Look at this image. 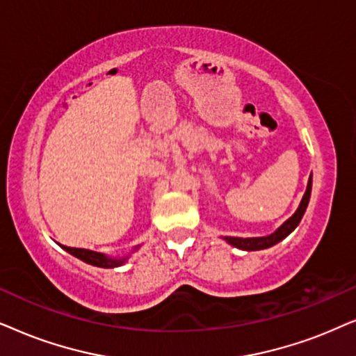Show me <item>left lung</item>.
Segmentation results:
<instances>
[{
  "label": "left lung",
  "mask_w": 356,
  "mask_h": 356,
  "mask_svg": "<svg viewBox=\"0 0 356 356\" xmlns=\"http://www.w3.org/2000/svg\"><path fill=\"white\" fill-rule=\"evenodd\" d=\"M311 188H312V174L307 181V187L305 195H302V200L298 207V210L295 211V215L283 222V225L278 227L277 231L268 236H264V238H231V236H226L225 241L227 244L234 245V248L243 249V250H260V249H268L272 245L278 244L280 241H283L286 238L291 231H295V227L300 225L302 215H305L307 203H309V197H311Z\"/></svg>",
  "instance_id": "1"
}]
</instances>
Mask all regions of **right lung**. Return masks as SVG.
Masks as SVG:
<instances>
[{
	"instance_id": "obj_1",
	"label": "right lung",
	"mask_w": 356,
	"mask_h": 356,
	"mask_svg": "<svg viewBox=\"0 0 356 356\" xmlns=\"http://www.w3.org/2000/svg\"><path fill=\"white\" fill-rule=\"evenodd\" d=\"M140 245H136L135 250L138 249ZM63 249L66 252H70L71 255H74V257H78L79 260H83V262L86 264H91L94 267H101V268H113V267H120L127 262V259H129V255L127 257H107L106 254H101V252H94V250H89V249H76V248H66L63 245Z\"/></svg>"
}]
</instances>
